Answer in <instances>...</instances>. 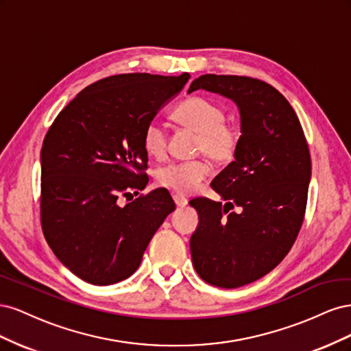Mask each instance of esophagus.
I'll use <instances>...</instances> for the list:
<instances>
[{"mask_svg":"<svg viewBox=\"0 0 351 351\" xmlns=\"http://www.w3.org/2000/svg\"><path fill=\"white\" fill-rule=\"evenodd\" d=\"M173 199H174L176 205H177L178 208H183V206L187 205V199H186L184 196H182V195H174Z\"/></svg>","mask_w":351,"mask_h":351,"instance_id":"obj_1","label":"esophagus"}]
</instances>
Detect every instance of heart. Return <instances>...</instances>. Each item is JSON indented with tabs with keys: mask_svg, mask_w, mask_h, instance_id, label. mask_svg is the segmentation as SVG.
<instances>
[{
	"mask_svg": "<svg viewBox=\"0 0 351 351\" xmlns=\"http://www.w3.org/2000/svg\"><path fill=\"white\" fill-rule=\"evenodd\" d=\"M174 117L180 124L197 133L196 154H204L217 164H228L237 156L241 142L240 129L226 121V110L219 104L202 97L190 98L178 105ZM167 143L165 125L158 120L147 123L143 132L146 154L161 159L167 152ZM209 173L210 167L205 159L174 162L158 169L156 183L177 193L189 195L195 192Z\"/></svg>",
	"mask_w": 351,
	"mask_h": 351,
	"instance_id": "obj_1",
	"label": "heart"
}]
</instances>
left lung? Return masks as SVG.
Segmentation results:
<instances>
[{
    "mask_svg": "<svg viewBox=\"0 0 351 351\" xmlns=\"http://www.w3.org/2000/svg\"><path fill=\"white\" fill-rule=\"evenodd\" d=\"M205 89L237 104L241 142L236 161L212 180L226 204L190 200L199 226L190 239L199 277L237 289L271 272L302 228L312 162L304 132L290 102L269 83L247 76L204 74L189 92ZM239 207V211L231 208Z\"/></svg>",
    "mask_w": 351,
    "mask_h": 351,
    "instance_id": "left-lung-1",
    "label": "left lung"
}]
</instances>
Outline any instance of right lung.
Wrapping results in <instances>:
<instances>
[{
    "mask_svg": "<svg viewBox=\"0 0 351 351\" xmlns=\"http://www.w3.org/2000/svg\"><path fill=\"white\" fill-rule=\"evenodd\" d=\"M189 79L115 74L84 88L51 124L40 149V224L56 256L80 280L129 278L176 209L162 189L124 206L120 197L149 182L145 127Z\"/></svg>",
    "mask_w": 351,
    "mask_h": 351,
    "instance_id": "add662e5",
    "label": "right lung"
}]
</instances>
